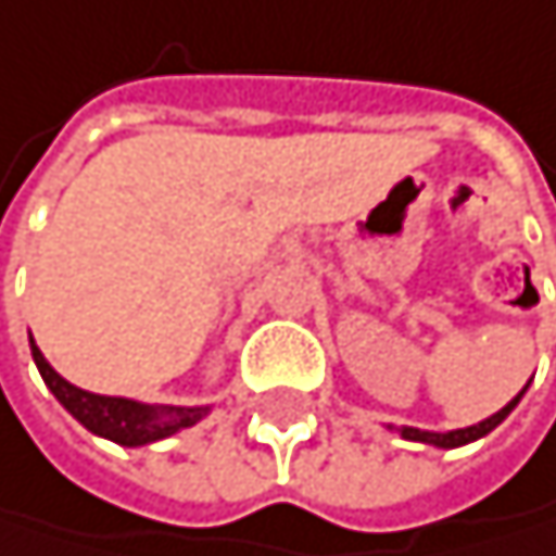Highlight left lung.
Returning a JSON list of instances; mask_svg holds the SVG:
<instances>
[{
    "mask_svg": "<svg viewBox=\"0 0 556 556\" xmlns=\"http://www.w3.org/2000/svg\"><path fill=\"white\" fill-rule=\"evenodd\" d=\"M531 384V381H527ZM527 384H523V391H527ZM523 391L517 394V397H510L497 414H491V418H484V421H478V425H470V428H457V431H421V428H391V431H397L404 441H421V444H434V447H444V451H451V447H464V444H470V441H481L484 434H491L507 414L517 407V401L523 397Z\"/></svg>",
    "mask_w": 556,
    "mask_h": 556,
    "instance_id": "left-lung-1",
    "label": "left lung"
}]
</instances>
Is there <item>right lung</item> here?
Returning a JSON list of instances; mask_svg holds the SVG:
<instances>
[{
  "instance_id": "add662e5",
  "label": "right lung",
  "mask_w": 556,
  "mask_h": 556,
  "mask_svg": "<svg viewBox=\"0 0 556 556\" xmlns=\"http://www.w3.org/2000/svg\"><path fill=\"white\" fill-rule=\"evenodd\" d=\"M29 348H33L36 368H39L42 381L49 384V391L55 394V401L86 431H92L105 441H115L122 447H146V444L165 441L191 425H199L212 410V404L175 407V404H146V401H131V397H109V394L81 391L49 365L39 344L33 341V334H29Z\"/></svg>"
}]
</instances>
